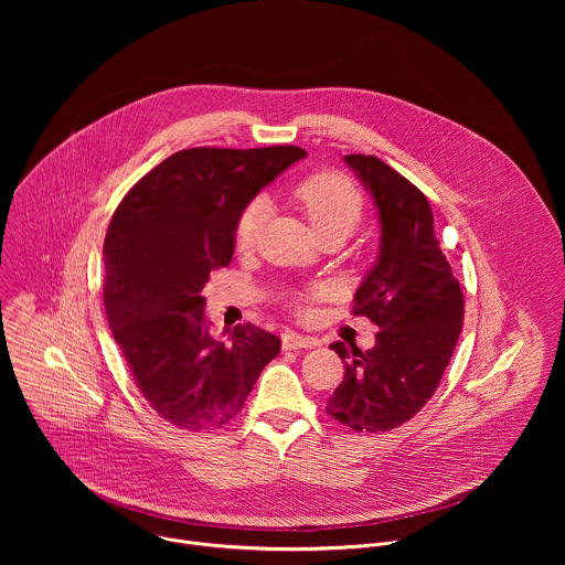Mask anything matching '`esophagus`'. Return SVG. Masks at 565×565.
<instances>
[{"label": "esophagus", "mask_w": 565, "mask_h": 565, "mask_svg": "<svg viewBox=\"0 0 565 565\" xmlns=\"http://www.w3.org/2000/svg\"><path fill=\"white\" fill-rule=\"evenodd\" d=\"M281 344H284L286 351H292V349H310V347L317 344V340H315V338L299 335V333H295V331H286V333L281 335Z\"/></svg>", "instance_id": "34e87169"}]
</instances>
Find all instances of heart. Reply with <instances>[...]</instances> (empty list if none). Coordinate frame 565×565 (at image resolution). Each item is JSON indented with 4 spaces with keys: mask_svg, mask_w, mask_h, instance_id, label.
I'll return each mask as SVG.
<instances>
[{
    "mask_svg": "<svg viewBox=\"0 0 565 565\" xmlns=\"http://www.w3.org/2000/svg\"><path fill=\"white\" fill-rule=\"evenodd\" d=\"M292 196L317 236L327 232H340L347 236L360 223L364 212L362 192L347 177L335 172H319L299 181L292 190ZM266 214L268 203L264 196L253 199L244 207L234 230L238 248L248 250L257 244Z\"/></svg>",
    "mask_w": 565,
    "mask_h": 565,
    "instance_id": "heart-1",
    "label": "heart"
}]
</instances>
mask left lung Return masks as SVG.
<instances>
[{
    "instance_id": "1",
    "label": "left lung",
    "mask_w": 565,
    "mask_h": 565,
    "mask_svg": "<svg viewBox=\"0 0 565 565\" xmlns=\"http://www.w3.org/2000/svg\"><path fill=\"white\" fill-rule=\"evenodd\" d=\"M380 221V248L355 292V315L377 327L375 347L331 349L344 380L327 412L353 431H388L414 418L434 395L462 331L460 284L438 246L427 196L375 156L349 153Z\"/></svg>"
}]
</instances>
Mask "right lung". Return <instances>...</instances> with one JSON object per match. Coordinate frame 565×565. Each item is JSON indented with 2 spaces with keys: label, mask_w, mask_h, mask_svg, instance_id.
I'll return each mask as SVG.
<instances>
[{
  "label": "right lung",
  "mask_w": 565,
  "mask_h": 565,
  "mask_svg": "<svg viewBox=\"0 0 565 565\" xmlns=\"http://www.w3.org/2000/svg\"><path fill=\"white\" fill-rule=\"evenodd\" d=\"M303 156L292 145L183 149L114 212L103 248L109 329L151 409L179 429L230 423L281 349L255 324L214 338L201 292L232 259L241 212Z\"/></svg>",
  "instance_id": "obj_1"
}]
</instances>
